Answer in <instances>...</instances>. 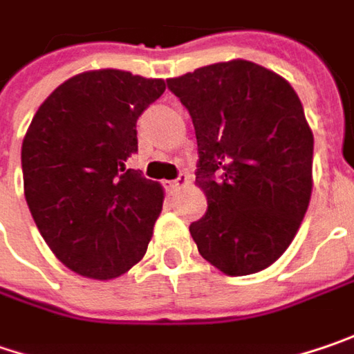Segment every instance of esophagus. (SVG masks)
<instances>
[{
    "label": "esophagus",
    "instance_id": "esophagus-1",
    "mask_svg": "<svg viewBox=\"0 0 354 354\" xmlns=\"http://www.w3.org/2000/svg\"><path fill=\"white\" fill-rule=\"evenodd\" d=\"M187 183H189V177H187L185 173H181V175H179L177 179L169 181V189H173V191H175V189H181V187L187 185Z\"/></svg>",
    "mask_w": 354,
    "mask_h": 354
}]
</instances>
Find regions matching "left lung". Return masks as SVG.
Instances as JSON below:
<instances>
[{"mask_svg":"<svg viewBox=\"0 0 354 354\" xmlns=\"http://www.w3.org/2000/svg\"><path fill=\"white\" fill-rule=\"evenodd\" d=\"M167 87L197 135L195 181L207 213L189 231L225 274L267 269L287 251L307 213L313 133L291 85L257 63H215Z\"/></svg>","mask_w":354,"mask_h":354,"instance_id":"left-lung-1","label":"left lung"}]
</instances>
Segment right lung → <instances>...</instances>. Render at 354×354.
<instances>
[{"mask_svg": "<svg viewBox=\"0 0 354 354\" xmlns=\"http://www.w3.org/2000/svg\"><path fill=\"white\" fill-rule=\"evenodd\" d=\"M163 91V80L87 71L45 99L27 129V207L49 249L75 273L113 279L147 251L163 189L125 165L137 153V119Z\"/></svg>", "mask_w": 354, "mask_h": 354, "instance_id": "add662e5", "label": "right lung"}]
</instances>
